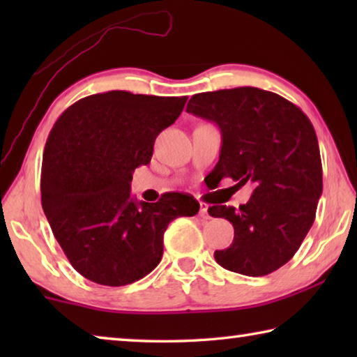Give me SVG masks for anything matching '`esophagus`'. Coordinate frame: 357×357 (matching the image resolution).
Returning <instances> with one entry per match:
<instances>
[{"label":"esophagus","instance_id":"1","mask_svg":"<svg viewBox=\"0 0 357 357\" xmlns=\"http://www.w3.org/2000/svg\"><path fill=\"white\" fill-rule=\"evenodd\" d=\"M208 209H209V206H208V204L206 203H200V213H198V214H200V217H203V219H209V213H208Z\"/></svg>","mask_w":357,"mask_h":357}]
</instances>
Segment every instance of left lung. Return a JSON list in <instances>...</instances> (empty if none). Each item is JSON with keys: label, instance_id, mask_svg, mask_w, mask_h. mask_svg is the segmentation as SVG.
<instances>
[{"label": "left lung", "instance_id": "1", "mask_svg": "<svg viewBox=\"0 0 357 357\" xmlns=\"http://www.w3.org/2000/svg\"><path fill=\"white\" fill-rule=\"evenodd\" d=\"M187 113L213 121L222 134L213 173L250 183L249 203L214 204L209 215L233 223V244L214 258L233 273L261 277L288 263L315 220L323 168L315 129L282 96L243 86L192 96Z\"/></svg>", "mask_w": 357, "mask_h": 357}]
</instances>
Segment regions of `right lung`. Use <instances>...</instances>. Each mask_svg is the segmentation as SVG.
I'll return each mask as SVG.
<instances>
[{"label":"right lung","mask_w":357,"mask_h":357,"mask_svg":"<svg viewBox=\"0 0 357 357\" xmlns=\"http://www.w3.org/2000/svg\"><path fill=\"white\" fill-rule=\"evenodd\" d=\"M187 98L108 91L70 105L53 126L42 160V209L66 257L88 280L123 287L160 263L164 233L200 204L168 192L157 203L130 195L132 173L148 165L155 137Z\"/></svg>","instance_id":"add662e5"}]
</instances>
